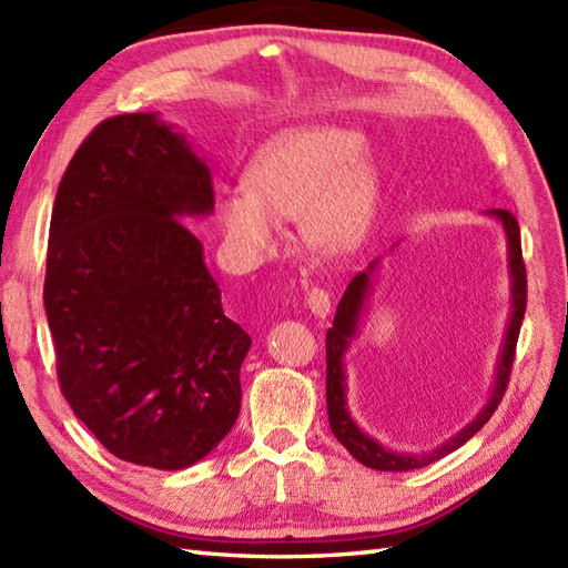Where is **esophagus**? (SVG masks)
I'll use <instances>...</instances> for the list:
<instances>
[{
  "label": "esophagus",
  "instance_id": "1",
  "mask_svg": "<svg viewBox=\"0 0 568 568\" xmlns=\"http://www.w3.org/2000/svg\"><path fill=\"white\" fill-rule=\"evenodd\" d=\"M304 304L316 318H326L331 314V295L324 287H312L307 297H304Z\"/></svg>",
  "mask_w": 568,
  "mask_h": 568
}]
</instances>
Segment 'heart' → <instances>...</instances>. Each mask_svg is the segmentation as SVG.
I'll return each instance as SVG.
<instances>
[{
	"label": "heart",
	"instance_id": "obj_1",
	"mask_svg": "<svg viewBox=\"0 0 568 568\" xmlns=\"http://www.w3.org/2000/svg\"><path fill=\"white\" fill-rule=\"evenodd\" d=\"M246 189L215 201L230 256L254 268L275 252L281 221L300 217L314 252L343 254L365 235L382 199V165L365 134L336 124L297 126L271 139L246 168Z\"/></svg>",
	"mask_w": 568,
	"mask_h": 568
}]
</instances>
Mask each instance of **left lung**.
Returning a JSON list of instances; mask_svg holds the SVG:
<instances>
[{"label":"left lung","mask_w":568,"mask_h":568,"mask_svg":"<svg viewBox=\"0 0 568 568\" xmlns=\"http://www.w3.org/2000/svg\"><path fill=\"white\" fill-rule=\"evenodd\" d=\"M487 217H494L506 235V256H508V293H511V314H508V324L504 331L501 351L497 359V372H494V382L487 403L479 408V413L470 419L468 425L458 429L454 436H448L436 448L423 450V454H410V450H394L386 448L362 429L355 417L347 408V376H345V353L351 351L353 341L359 336L362 316L367 310V300L374 287V275L379 271L382 258H374L372 264L357 273L345 287V295L338 302L336 316H333V326L326 333V405H328V423L331 432L336 434V439L351 450V456L357 458L362 465H367L372 470H388V473H405L417 470L425 465L439 460L448 454H454L465 442L487 425V419L497 410V405L504 398V390L508 384V374H511L514 353L518 343V333L523 324V314H526V266H523L520 256V227L514 213L506 209H489L485 211Z\"/></svg>","instance_id":"left-lung-1"}]
</instances>
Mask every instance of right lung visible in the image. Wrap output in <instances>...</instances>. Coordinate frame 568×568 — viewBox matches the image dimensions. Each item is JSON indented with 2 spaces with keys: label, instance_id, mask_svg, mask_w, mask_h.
<instances>
[{
  "label": "right lung",
  "instance_id": "obj_1",
  "mask_svg": "<svg viewBox=\"0 0 568 568\" xmlns=\"http://www.w3.org/2000/svg\"><path fill=\"white\" fill-rule=\"evenodd\" d=\"M206 160L155 112L93 129L57 189L45 312L62 394L112 456L158 470L206 458L240 415L252 338L223 312L203 244Z\"/></svg>",
  "mask_w": 568,
  "mask_h": 568
}]
</instances>
